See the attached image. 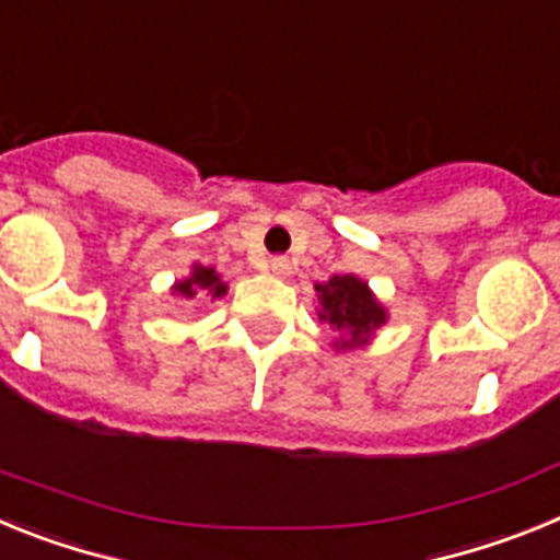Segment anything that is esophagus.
I'll list each match as a JSON object with an SVG mask.
<instances>
[{
    "label": "esophagus",
    "mask_w": 560,
    "mask_h": 560,
    "mask_svg": "<svg viewBox=\"0 0 560 560\" xmlns=\"http://www.w3.org/2000/svg\"><path fill=\"white\" fill-rule=\"evenodd\" d=\"M269 269L275 271L277 277H283V275H289L291 271V264H289V257H271V264H269Z\"/></svg>",
    "instance_id": "1"
}]
</instances>
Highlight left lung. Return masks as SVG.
<instances>
[{
	"mask_svg": "<svg viewBox=\"0 0 560 560\" xmlns=\"http://www.w3.org/2000/svg\"><path fill=\"white\" fill-rule=\"evenodd\" d=\"M319 291V303H323V319L325 323L336 325L339 330H348L350 339L341 341V348L359 345L370 330L384 325L387 314L373 300L370 289L353 275H336L325 285H316Z\"/></svg>",
	"mask_w": 560,
	"mask_h": 560,
	"instance_id": "8db88e82",
	"label": "left lung"
}]
</instances>
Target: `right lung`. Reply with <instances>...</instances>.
Wrapping results in <instances>:
<instances>
[{
  "label": "right lung",
  "mask_w": 560,
  "mask_h": 560,
  "mask_svg": "<svg viewBox=\"0 0 560 560\" xmlns=\"http://www.w3.org/2000/svg\"><path fill=\"white\" fill-rule=\"evenodd\" d=\"M182 296H196V294H210L221 296L226 291V283H221V277L215 275V269H205V266H196L192 269L190 280L185 283H176V289Z\"/></svg>",
  "instance_id": "1"
}]
</instances>
